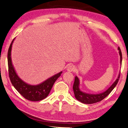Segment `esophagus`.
<instances>
[{
  "label": "esophagus",
  "mask_w": 128,
  "mask_h": 128,
  "mask_svg": "<svg viewBox=\"0 0 128 128\" xmlns=\"http://www.w3.org/2000/svg\"><path fill=\"white\" fill-rule=\"evenodd\" d=\"M75 70V67L73 65H70L67 68V70L69 72H74Z\"/></svg>",
  "instance_id": "34e87169"
}]
</instances>
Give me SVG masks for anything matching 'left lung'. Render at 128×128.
I'll return each instance as SVG.
<instances>
[{"label":"left lung","instance_id":"8db88e82","mask_svg":"<svg viewBox=\"0 0 128 128\" xmlns=\"http://www.w3.org/2000/svg\"><path fill=\"white\" fill-rule=\"evenodd\" d=\"M118 50L119 51V55H120V64H121V62H122V53H121V50L119 47L118 48ZM120 72L119 73L116 80L112 83V84L107 90H106L105 91L102 92V93L96 94H88L85 92L82 91L80 90V88H79V86H80V80H79V79L78 78V76H75L74 83L72 87L75 98L78 101L82 103L87 104H94L95 103V102L102 101V99H104V98H106L109 94L111 92V91L116 87V86L117 85V84L118 82V79L119 78H120Z\"/></svg>","mask_w":128,"mask_h":128}]
</instances>
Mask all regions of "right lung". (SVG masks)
Masks as SVG:
<instances>
[{
	"label": "right lung",
	"instance_id": "obj_1",
	"mask_svg": "<svg viewBox=\"0 0 128 128\" xmlns=\"http://www.w3.org/2000/svg\"><path fill=\"white\" fill-rule=\"evenodd\" d=\"M14 39L12 41L8 52L9 76L12 85L17 91L27 100L37 102L44 99L49 94L54 82L60 76L62 72L54 75L38 84H30L22 80L16 73L12 62L11 50Z\"/></svg>",
	"mask_w": 128,
	"mask_h": 128
}]
</instances>
